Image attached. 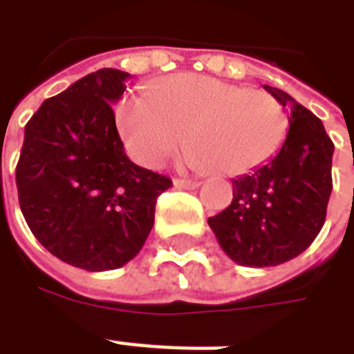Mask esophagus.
<instances>
[{"label": "esophagus", "mask_w": 354, "mask_h": 354, "mask_svg": "<svg viewBox=\"0 0 354 354\" xmlns=\"http://www.w3.org/2000/svg\"><path fill=\"white\" fill-rule=\"evenodd\" d=\"M172 183L178 189H196L200 185V182H196V180H185V178H174Z\"/></svg>", "instance_id": "obj_1"}]
</instances>
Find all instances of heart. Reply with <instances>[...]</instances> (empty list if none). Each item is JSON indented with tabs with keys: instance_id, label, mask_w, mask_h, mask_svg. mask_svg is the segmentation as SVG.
Returning <instances> with one entry per match:
<instances>
[{
	"instance_id": "heart-1",
	"label": "heart",
	"mask_w": 354,
	"mask_h": 354,
	"mask_svg": "<svg viewBox=\"0 0 354 354\" xmlns=\"http://www.w3.org/2000/svg\"><path fill=\"white\" fill-rule=\"evenodd\" d=\"M118 127L141 165L158 167L185 141V161L239 176L277 154L288 115L274 95L205 75H174L154 97L132 93L118 106Z\"/></svg>"
}]
</instances>
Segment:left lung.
<instances>
[{"instance_id":"obj_1","label":"left lung","mask_w":354,"mask_h":354,"mask_svg":"<svg viewBox=\"0 0 354 354\" xmlns=\"http://www.w3.org/2000/svg\"><path fill=\"white\" fill-rule=\"evenodd\" d=\"M264 90L290 108L285 143L264 165L232 180V204L207 221L227 257L253 268L305 252L324 227L333 191L335 145L324 122L286 91Z\"/></svg>"}]
</instances>
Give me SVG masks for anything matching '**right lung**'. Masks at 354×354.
Wrapping results in <instances>:
<instances>
[{"label": "right lung", "instance_id": "obj_1", "mask_svg": "<svg viewBox=\"0 0 354 354\" xmlns=\"http://www.w3.org/2000/svg\"><path fill=\"white\" fill-rule=\"evenodd\" d=\"M124 71L99 69L46 99L25 124L16 165L21 213L32 235L64 263L88 272L121 268L154 226L171 178L124 154L113 102Z\"/></svg>", "mask_w": 354, "mask_h": 354}]
</instances>
